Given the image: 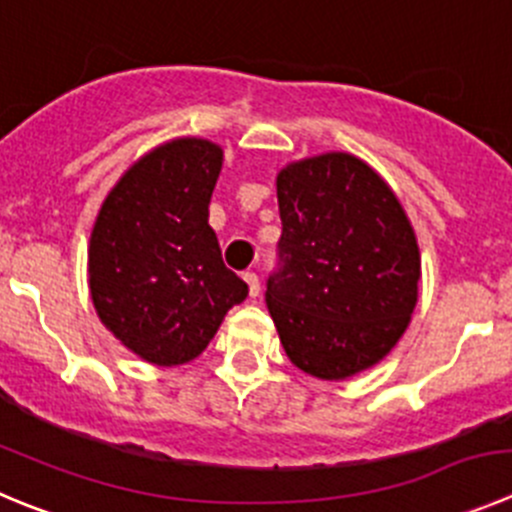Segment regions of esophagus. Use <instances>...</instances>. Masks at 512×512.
Here are the masks:
<instances>
[{
    "mask_svg": "<svg viewBox=\"0 0 512 512\" xmlns=\"http://www.w3.org/2000/svg\"><path fill=\"white\" fill-rule=\"evenodd\" d=\"M242 278H245V283H247V288H250L252 298H257V295H260V278H257V272L247 270Z\"/></svg>",
    "mask_w": 512,
    "mask_h": 512,
    "instance_id": "34e87169",
    "label": "esophagus"
}]
</instances>
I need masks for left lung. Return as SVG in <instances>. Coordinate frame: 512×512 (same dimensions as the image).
<instances>
[{"instance_id":"1","label":"left lung","mask_w":512,"mask_h":512,"mask_svg":"<svg viewBox=\"0 0 512 512\" xmlns=\"http://www.w3.org/2000/svg\"><path fill=\"white\" fill-rule=\"evenodd\" d=\"M283 234L265 300L300 371L346 379L386 356L417 305L419 247L394 191L351 154L278 176Z\"/></svg>"}]
</instances>
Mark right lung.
<instances>
[{"label":"right lung","mask_w":512,"mask_h":512,"mask_svg":"<svg viewBox=\"0 0 512 512\" xmlns=\"http://www.w3.org/2000/svg\"><path fill=\"white\" fill-rule=\"evenodd\" d=\"M222 148L179 138L131 166L103 202L90 237V295L105 328L156 366L207 348L250 288L222 260L209 199Z\"/></svg>","instance_id":"right-lung-1"}]
</instances>
